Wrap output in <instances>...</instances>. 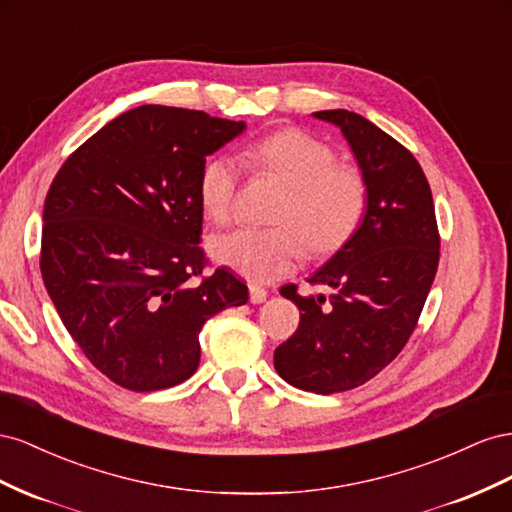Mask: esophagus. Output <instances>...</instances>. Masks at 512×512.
I'll return each instance as SVG.
<instances>
[{
	"label": "esophagus",
	"instance_id": "obj_1",
	"mask_svg": "<svg viewBox=\"0 0 512 512\" xmlns=\"http://www.w3.org/2000/svg\"><path fill=\"white\" fill-rule=\"evenodd\" d=\"M248 291H251V302L253 304H261L268 298V291L264 287H259V285H251V287H248Z\"/></svg>",
	"mask_w": 512,
	"mask_h": 512
}]
</instances>
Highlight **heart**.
Listing matches in <instances>:
<instances>
[{
	"mask_svg": "<svg viewBox=\"0 0 512 512\" xmlns=\"http://www.w3.org/2000/svg\"><path fill=\"white\" fill-rule=\"evenodd\" d=\"M246 165L270 173L287 186L276 212L281 227H240L212 240V257L255 283L283 279L304 255H328L354 236L367 210V184L358 169L337 165L326 143L296 128L279 130L246 145ZM240 163L216 154L199 173V201L216 223L233 214Z\"/></svg>",
	"mask_w": 512,
	"mask_h": 512,
	"instance_id": "b5f03b06",
	"label": "heart"
}]
</instances>
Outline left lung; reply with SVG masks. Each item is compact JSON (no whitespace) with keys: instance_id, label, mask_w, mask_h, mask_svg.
Masks as SVG:
<instances>
[{"instance_id":"1","label":"left lung","mask_w":512,"mask_h":512,"mask_svg":"<svg viewBox=\"0 0 512 512\" xmlns=\"http://www.w3.org/2000/svg\"><path fill=\"white\" fill-rule=\"evenodd\" d=\"M352 150L367 184V210L356 233L309 283L334 294L300 296V324L274 349V369L287 384L332 394L369 382L390 364L416 328L440 261L435 208L418 160L399 141L347 109L317 111Z\"/></svg>"}]
</instances>
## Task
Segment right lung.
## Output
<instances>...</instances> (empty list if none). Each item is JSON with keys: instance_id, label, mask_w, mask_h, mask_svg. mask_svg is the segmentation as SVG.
I'll list each match as a JSON object with an SVG mask.
<instances>
[{"instance_id": "1", "label": "right lung", "mask_w": 512, "mask_h": 512, "mask_svg": "<svg viewBox=\"0 0 512 512\" xmlns=\"http://www.w3.org/2000/svg\"><path fill=\"white\" fill-rule=\"evenodd\" d=\"M244 122L160 105L130 109L57 171L42 214V281L81 352L135 392L171 388L201 358L206 321L248 300L218 268L197 283L206 156Z\"/></svg>"}]
</instances>
